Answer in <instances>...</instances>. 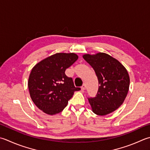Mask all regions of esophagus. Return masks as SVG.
Here are the masks:
<instances>
[{
  "mask_svg": "<svg viewBox=\"0 0 150 150\" xmlns=\"http://www.w3.org/2000/svg\"><path fill=\"white\" fill-rule=\"evenodd\" d=\"M81 89H82V90H84L85 89H86V84H83V86H81Z\"/></svg>",
  "mask_w": 150,
  "mask_h": 150,
  "instance_id": "esophagus-1",
  "label": "esophagus"
}]
</instances>
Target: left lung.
<instances>
[{"instance_id":"left-lung-1","label":"left lung","mask_w":150,"mask_h":150,"mask_svg":"<svg viewBox=\"0 0 150 150\" xmlns=\"http://www.w3.org/2000/svg\"><path fill=\"white\" fill-rule=\"evenodd\" d=\"M83 57L94 69L99 84L96 97L88 98L93 112L105 116L114 112L127 95L130 79L127 69L118 60L104 52L86 54Z\"/></svg>"}]
</instances>
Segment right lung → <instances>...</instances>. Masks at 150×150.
Returning <instances> with one entry per match:
<instances>
[{
  "instance_id": "right-lung-1",
  "label": "right lung",
  "mask_w": 150,
  "mask_h": 150,
  "mask_svg": "<svg viewBox=\"0 0 150 150\" xmlns=\"http://www.w3.org/2000/svg\"><path fill=\"white\" fill-rule=\"evenodd\" d=\"M78 59L75 53H56L38 62L29 75L28 86L32 101L49 115L62 112L75 91L73 79L65 71Z\"/></svg>"
}]
</instances>
